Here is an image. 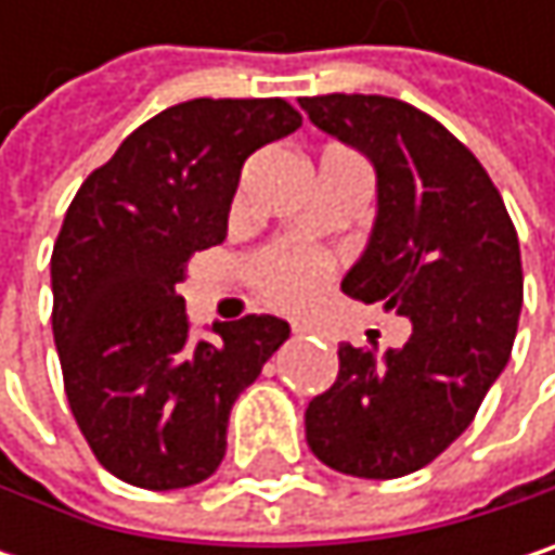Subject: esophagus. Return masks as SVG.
Returning a JSON list of instances; mask_svg holds the SVG:
<instances>
[{
	"label": "esophagus",
	"instance_id": "esophagus-1",
	"mask_svg": "<svg viewBox=\"0 0 555 555\" xmlns=\"http://www.w3.org/2000/svg\"><path fill=\"white\" fill-rule=\"evenodd\" d=\"M308 331H311V327H308V324H301V321H295V324H292V334H295V337H305Z\"/></svg>",
	"mask_w": 555,
	"mask_h": 555
}]
</instances>
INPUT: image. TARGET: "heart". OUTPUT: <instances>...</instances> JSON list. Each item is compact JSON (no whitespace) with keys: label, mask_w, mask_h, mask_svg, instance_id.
<instances>
[{"label":"heart","mask_w":555,"mask_h":555,"mask_svg":"<svg viewBox=\"0 0 555 555\" xmlns=\"http://www.w3.org/2000/svg\"><path fill=\"white\" fill-rule=\"evenodd\" d=\"M257 285L279 308H301L321 288V267L305 254H270L257 263Z\"/></svg>","instance_id":"obj_1"}]
</instances>
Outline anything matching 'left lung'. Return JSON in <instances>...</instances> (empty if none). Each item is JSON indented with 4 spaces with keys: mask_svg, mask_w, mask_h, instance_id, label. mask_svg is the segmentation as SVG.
I'll list each match as a JSON object with an SVG mask.
<instances>
[{
    "mask_svg": "<svg viewBox=\"0 0 555 555\" xmlns=\"http://www.w3.org/2000/svg\"><path fill=\"white\" fill-rule=\"evenodd\" d=\"M298 105L376 172V221L340 288L411 321L408 344L383 357L340 344L305 440L344 476L398 479L473 424L507 366L524 305L517 231L482 164L414 105L344 92Z\"/></svg>",
    "mask_w": 555,
    "mask_h": 555,
    "instance_id": "left-lung-1",
    "label": "left lung"
}]
</instances>
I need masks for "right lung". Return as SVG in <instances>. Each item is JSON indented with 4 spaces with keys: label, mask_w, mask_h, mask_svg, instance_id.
Returning <instances> with one entry per match:
<instances>
[{
    "label": "right lung",
    "mask_w": 555,
    "mask_h": 555,
    "mask_svg": "<svg viewBox=\"0 0 555 555\" xmlns=\"http://www.w3.org/2000/svg\"><path fill=\"white\" fill-rule=\"evenodd\" d=\"M298 128L282 99L179 102L66 208L51 257L63 388L95 460L128 486L205 482L237 395L288 340L276 314L215 321V337L195 340L176 282L195 250L224 241L244 160Z\"/></svg>",
    "instance_id": "right-lung-1"
}]
</instances>
